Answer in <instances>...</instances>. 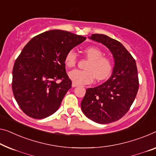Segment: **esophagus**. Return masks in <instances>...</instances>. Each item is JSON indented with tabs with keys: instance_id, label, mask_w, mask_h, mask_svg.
<instances>
[{
	"instance_id": "1",
	"label": "esophagus",
	"mask_w": 156,
	"mask_h": 156,
	"mask_svg": "<svg viewBox=\"0 0 156 156\" xmlns=\"http://www.w3.org/2000/svg\"><path fill=\"white\" fill-rule=\"evenodd\" d=\"M78 85V84H76V83H72V87H77Z\"/></svg>"
}]
</instances>
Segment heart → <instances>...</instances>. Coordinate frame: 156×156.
Here are the masks:
<instances>
[{
	"label": "heart",
	"instance_id": "b5f03b06",
	"mask_svg": "<svg viewBox=\"0 0 156 156\" xmlns=\"http://www.w3.org/2000/svg\"><path fill=\"white\" fill-rule=\"evenodd\" d=\"M88 62L85 66V70L75 69L69 73V77L78 85L92 83L94 77L102 80L107 78L113 70V62L110 58L104 56L101 49L94 46L87 47L83 50ZM77 62V55L73 50H69L65 56L64 63L69 68L75 66Z\"/></svg>",
	"mask_w": 156,
	"mask_h": 156
}]
</instances>
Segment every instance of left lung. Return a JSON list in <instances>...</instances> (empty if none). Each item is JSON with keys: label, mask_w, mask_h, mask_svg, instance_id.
Here are the masks:
<instances>
[{"label": "left lung", "mask_w": 156, "mask_h": 156, "mask_svg": "<svg viewBox=\"0 0 156 156\" xmlns=\"http://www.w3.org/2000/svg\"><path fill=\"white\" fill-rule=\"evenodd\" d=\"M89 38L109 49L115 65L107 81L86 90L81 108L92 121L107 124L123 117L134 101L139 90L137 68L135 60L119 41L104 34H92Z\"/></svg>", "instance_id": "1"}]
</instances>
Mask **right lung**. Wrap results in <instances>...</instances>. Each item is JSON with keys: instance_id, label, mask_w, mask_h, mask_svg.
I'll use <instances>...</instances> for the list:
<instances>
[{"instance_id": "add662e5", "label": "right lung", "mask_w": 156, "mask_h": 156, "mask_svg": "<svg viewBox=\"0 0 156 156\" xmlns=\"http://www.w3.org/2000/svg\"><path fill=\"white\" fill-rule=\"evenodd\" d=\"M85 39L66 31L50 30L24 46L14 64L12 88L25 114L42 119L58 110L72 84L65 69V56ZM57 80L62 81L57 83Z\"/></svg>"}]
</instances>
